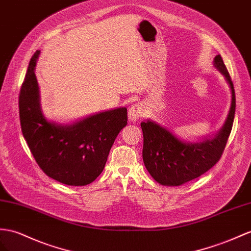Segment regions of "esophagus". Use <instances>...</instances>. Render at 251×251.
Returning <instances> with one entry per match:
<instances>
[{
	"mask_svg": "<svg viewBox=\"0 0 251 251\" xmlns=\"http://www.w3.org/2000/svg\"><path fill=\"white\" fill-rule=\"evenodd\" d=\"M144 108L141 104H136L129 108L128 110V117H129L130 121H138L144 115Z\"/></svg>",
	"mask_w": 251,
	"mask_h": 251,
	"instance_id": "obj_1",
	"label": "esophagus"
}]
</instances>
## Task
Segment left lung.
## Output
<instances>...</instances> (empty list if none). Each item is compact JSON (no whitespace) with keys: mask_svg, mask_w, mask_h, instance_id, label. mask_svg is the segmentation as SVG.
Segmentation results:
<instances>
[{"mask_svg":"<svg viewBox=\"0 0 251 251\" xmlns=\"http://www.w3.org/2000/svg\"><path fill=\"white\" fill-rule=\"evenodd\" d=\"M214 66L225 76L231 89V107L222 129L212 139L187 143L152 121L141 123L143 131V161L155 180L163 185H181L204 174L221 159L232 129L235 113L234 87L221 55Z\"/></svg>","mask_w":251,"mask_h":251,"instance_id":"8db88e82","label":"left lung"}]
</instances>
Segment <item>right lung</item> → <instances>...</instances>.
Instances as JSON below:
<instances>
[{"instance_id":"1","label":"right lung","mask_w":251,"mask_h":251,"mask_svg":"<svg viewBox=\"0 0 251 251\" xmlns=\"http://www.w3.org/2000/svg\"><path fill=\"white\" fill-rule=\"evenodd\" d=\"M39 54L37 50L31 57L19 94L23 137L49 177L68 185H87L104 170L115 138L127 125V109L100 112L71 125L48 121L35 75Z\"/></svg>"}]
</instances>
